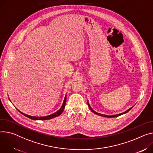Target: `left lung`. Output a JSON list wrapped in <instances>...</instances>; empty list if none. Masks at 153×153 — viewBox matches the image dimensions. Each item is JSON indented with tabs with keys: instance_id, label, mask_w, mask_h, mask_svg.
<instances>
[{
	"instance_id": "1",
	"label": "left lung",
	"mask_w": 153,
	"mask_h": 153,
	"mask_svg": "<svg viewBox=\"0 0 153 153\" xmlns=\"http://www.w3.org/2000/svg\"><path fill=\"white\" fill-rule=\"evenodd\" d=\"M88 107H89V108H90V109L91 110V112H93V113H94L95 114H96V115H100V116H102V117H108V118H113V117H118V116H120V115H123V114H126V113H127L128 112H129V111L132 108V107H131L130 108H129L128 110H126V112H123V113H121V114H117V115H112V116H108V115H103V114H98V113H97V112H96L95 111H94L91 108V107L90 106V105H89V104H88Z\"/></svg>"
}]
</instances>
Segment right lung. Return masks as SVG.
I'll return each instance as SVG.
<instances>
[{"instance_id":"add662e5","label":"right lung","mask_w":153,"mask_h":153,"mask_svg":"<svg viewBox=\"0 0 153 153\" xmlns=\"http://www.w3.org/2000/svg\"><path fill=\"white\" fill-rule=\"evenodd\" d=\"M66 101V96H65V100H64V102H63V105H62V107L60 108V109L59 110H58L57 112H56L55 113H54V114H52L51 115H49V116H46V117H33V116H30V115H26V114L20 112L19 110H18V111H19L20 113H21L22 115L25 116L26 117L29 118H30L32 120H50V119L53 118L55 117H58V116H59V115H60L62 114V113L63 112V111L64 110L65 107Z\"/></svg>"}]
</instances>
